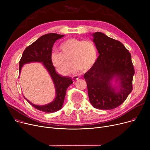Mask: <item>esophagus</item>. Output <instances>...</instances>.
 Here are the masks:
<instances>
[{
  "mask_svg": "<svg viewBox=\"0 0 150 150\" xmlns=\"http://www.w3.org/2000/svg\"><path fill=\"white\" fill-rule=\"evenodd\" d=\"M78 79H79V77L77 76H75L74 77H72V80L73 81H76V80H78Z\"/></svg>",
  "mask_w": 150,
  "mask_h": 150,
  "instance_id": "1",
  "label": "esophagus"
}]
</instances>
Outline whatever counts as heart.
Wrapping results in <instances>:
<instances>
[{
    "label": "heart",
    "instance_id": "obj_1",
    "mask_svg": "<svg viewBox=\"0 0 150 150\" xmlns=\"http://www.w3.org/2000/svg\"><path fill=\"white\" fill-rule=\"evenodd\" d=\"M61 53L54 52L51 54V61L58 72L62 75L70 73L71 66L73 70L86 72L91 69L97 59V50L95 45L90 41H82L70 38L60 45Z\"/></svg>",
    "mask_w": 150,
    "mask_h": 150
}]
</instances>
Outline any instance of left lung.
<instances>
[{"mask_svg":"<svg viewBox=\"0 0 150 150\" xmlns=\"http://www.w3.org/2000/svg\"><path fill=\"white\" fill-rule=\"evenodd\" d=\"M99 56L84 78L92 106L111 110L127 99L132 90L134 69L131 55L120 41L101 32L92 35Z\"/></svg>","mask_w":150,"mask_h":150,"instance_id":"obj_1","label":"left lung"}]
</instances>
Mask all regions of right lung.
Listing matches in <instances>:
<instances>
[{
    "instance_id": "add662e5",
    "label": "right lung",
    "mask_w": 150,
    "mask_h": 150,
    "mask_svg": "<svg viewBox=\"0 0 150 150\" xmlns=\"http://www.w3.org/2000/svg\"><path fill=\"white\" fill-rule=\"evenodd\" d=\"M63 35L49 33L41 36L36 41L28 46L23 51L19 61V74L22 66L30 62H41L49 72L54 86L56 96L51 103L45 105H35L26 99L28 103L39 111L45 112H54L61 109L69 86L73 83L70 77L58 74L51 61L52 47L58 39L64 36Z\"/></svg>"
}]
</instances>
